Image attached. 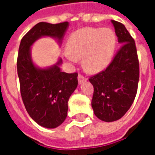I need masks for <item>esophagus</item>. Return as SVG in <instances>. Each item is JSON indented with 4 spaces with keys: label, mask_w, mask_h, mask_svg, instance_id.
<instances>
[{
    "label": "esophagus",
    "mask_w": 155,
    "mask_h": 155,
    "mask_svg": "<svg viewBox=\"0 0 155 155\" xmlns=\"http://www.w3.org/2000/svg\"><path fill=\"white\" fill-rule=\"evenodd\" d=\"M85 81H86V78L84 77V76L81 75V74H79V75H78V82H79V84H83Z\"/></svg>",
    "instance_id": "1"
}]
</instances>
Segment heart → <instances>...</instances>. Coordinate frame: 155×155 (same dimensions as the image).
Masks as SVG:
<instances>
[{"label": "heart", "mask_w": 155, "mask_h": 155, "mask_svg": "<svg viewBox=\"0 0 155 155\" xmlns=\"http://www.w3.org/2000/svg\"><path fill=\"white\" fill-rule=\"evenodd\" d=\"M116 43V35L110 28L80 29L67 39L63 57L70 64H74L82 58L84 69L97 73L110 64Z\"/></svg>", "instance_id": "obj_1"}]
</instances>
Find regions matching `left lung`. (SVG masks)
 Segmentation results:
<instances>
[{
	"label": "left lung",
	"instance_id": "left-lung-1",
	"mask_svg": "<svg viewBox=\"0 0 155 155\" xmlns=\"http://www.w3.org/2000/svg\"><path fill=\"white\" fill-rule=\"evenodd\" d=\"M121 47L105 71L90 79L94 86L91 101L95 116L104 122L120 120L136 95L140 66L134 39L125 26L111 21Z\"/></svg>",
	"mask_w": 155,
	"mask_h": 155
}]
</instances>
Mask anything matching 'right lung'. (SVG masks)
I'll return each instance as SVG.
<instances>
[{
  "mask_svg": "<svg viewBox=\"0 0 155 155\" xmlns=\"http://www.w3.org/2000/svg\"><path fill=\"white\" fill-rule=\"evenodd\" d=\"M69 22H40L21 39L17 58L21 94L26 111L35 122L47 129L60 126L66 119L68 101L78 85L77 73L62 72L61 58L48 67H39L32 60L31 46L42 37H50L59 45Z\"/></svg>",
  "mask_w": 155,
  "mask_h": 155,
  "instance_id": "right-lung-1",
  "label": "right lung"
}]
</instances>
